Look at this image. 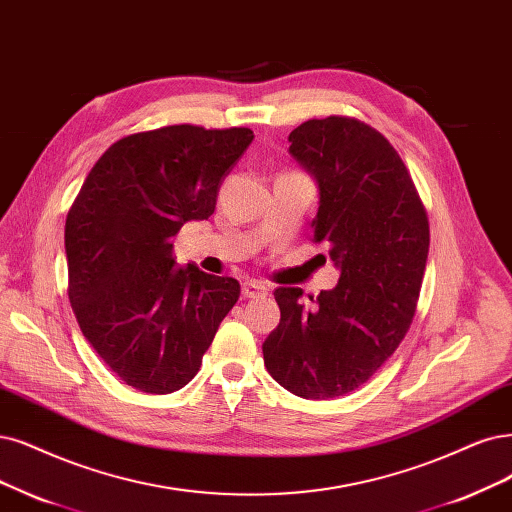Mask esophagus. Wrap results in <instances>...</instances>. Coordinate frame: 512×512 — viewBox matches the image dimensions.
<instances>
[{
  "label": "esophagus",
  "instance_id": "1",
  "mask_svg": "<svg viewBox=\"0 0 512 512\" xmlns=\"http://www.w3.org/2000/svg\"><path fill=\"white\" fill-rule=\"evenodd\" d=\"M242 295L244 297H263V295H268V287L263 285V282H255V280L244 282Z\"/></svg>",
  "mask_w": 512,
  "mask_h": 512
}]
</instances>
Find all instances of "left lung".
<instances>
[{"instance_id":"8db88e82","label":"left lung","mask_w":512,"mask_h":512,"mask_svg":"<svg viewBox=\"0 0 512 512\" xmlns=\"http://www.w3.org/2000/svg\"><path fill=\"white\" fill-rule=\"evenodd\" d=\"M293 158L316 179L314 240L342 276L312 306L278 287L280 323L263 342L274 380L301 399L344 396L405 339L422 289L430 227L422 198L390 141L373 126L329 116L289 135Z\"/></svg>"}]
</instances>
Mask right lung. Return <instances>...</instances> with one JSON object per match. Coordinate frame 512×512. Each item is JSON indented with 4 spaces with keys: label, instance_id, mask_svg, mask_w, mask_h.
<instances>
[{
    "label": "right lung",
    "instance_id": "obj_1",
    "mask_svg": "<svg viewBox=\"0 0 512 512\" xmlns=\"http://www.w3.org/2000/svg\"><path fill=\"white\" fill-rule=\"evenodd\" d=\"M251 141L244 126L135 132L97 160L69 208L73 314L101 361L139 392L192 382L240 297L232 276L177 268L173 238L215 213L219 187Z\"/></svg>",
    "mask_w": 512,
    "mask_h": 512
}]
</instances>
